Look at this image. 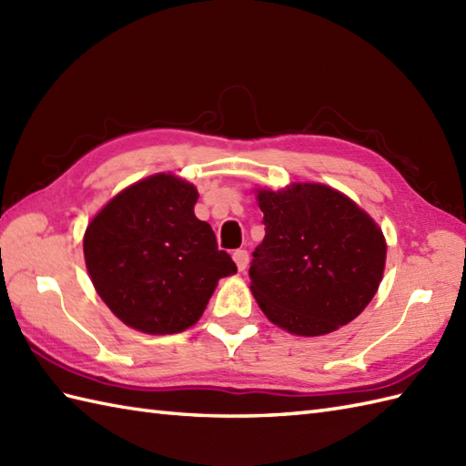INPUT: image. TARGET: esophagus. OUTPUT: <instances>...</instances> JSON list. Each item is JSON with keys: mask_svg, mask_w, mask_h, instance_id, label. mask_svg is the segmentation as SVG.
Listing matches in <instances>:
<instances>
[{"mask_svg": "<svg viewBox=\"0 0 466 466\" xmlns=\"http://www.w3.org/2000/svg\"><path fill=\"white\" fill-rule=\"evenodd\" d=\"M232 258L236 262V266H238V270H246V266H248V250H244V248L236 250L232 254Z\"/></svg>", "mask_w": 466, "mask_h": 466, "instance_id": "34e87169", "label": "esophagus"}]
</instances>
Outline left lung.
I'll return each instance as SVG.
<instances>
[{"label":"left lung","instance_id":"obj_1","mask_svg":"<svg viewBox=\"0 0 466 466\" xmlns=\"http://www.w3.org/2000/svg\"><path fill=\"white\" fill-rule=\"evenodd\" d=\"M264 240L250 262V290L280 329L320 336L359 316L382 280L380 228L350 198L322 184L258 190Z\"/></svg>","mask_w":466,"mask_h":466}]
</instances>
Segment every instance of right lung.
I'll use <instances>...</instances> for the list:
<instances>
[{
  "label": "right lung",
  "instance_id": "obj_1",
  "mask_svg": "<svg viewBox=\"0 0 466 466\" xmlns=\"http://www.w3.org/2000/svg\"><path fill=\"white\" fill-rule=\"evenodd\" d=\"M196 200L190 182L156 174L112 198L87 226L90 279L107 309L136 330H186L218 280L236 272L210 224L196 218Z\"/></svg>",
  "mask_w": 466,
  "mask_h": 466
}]
</instances>
